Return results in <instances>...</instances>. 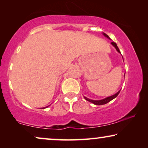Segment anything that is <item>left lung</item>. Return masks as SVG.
<instances>
[{"mask_svg":"<svg viewBox=\"0 0 148 148\" xmlns=\"http://www.w3.org/2000/svg\"><path fill=\"white\" fill-rule=\"evenodd\" d=\"M103 35H104V36H105V37H106L107 38H108V39H110V38H109V36H108V35H107V34H105V33H103ZM111 44H112V45L113 46H114V47L115 48H116V50L119 52V53H121L120 50H119L118 46H117L116 44L115 43V42H111ZM120 91H121V90H119L118 92L116 93V94H114V95H112V96H109V97H107V98L103 99V100H90V99L86 98V97H84V98L86 99V100H88V101H89V102H92V103H93V104H96V105H103V104H107V103L110 102V101H111L112 100H113V99H114V98H116V97L119 95V93H120Z\"/></svg>","mask_w":148,"mask_h":148,"instance_id":"obj_1","label":"left lung"}]
</instances>
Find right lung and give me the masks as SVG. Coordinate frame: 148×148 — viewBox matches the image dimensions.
Listing matches in <instances>:
<instances>
[{
	"instance_id": "obj_1",
	"label": "right lung",
	"mask_w": 148,
	"mask_h": 148,
	"mask_svg": "<svg viewBox=\"0 0 148 148\" xmlns=\"http://www.w3.org/2000/svg\"><path fill=\"white\" fill-rule=\"evenodd\" d=\"M46 107H48V106H46Z\"/></svg>"
}]
</instances>
